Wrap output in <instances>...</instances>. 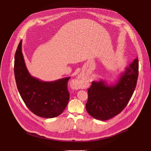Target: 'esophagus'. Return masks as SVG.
<instances>
[{
  "mask_svg": "<svg viewBox=\"0 0 151 151\" xmlns=\"http://www.w3.org/2000/svg\"><path fill=\"white\" fill-rule=\"evenodd\" d=\"M85 85V83L84 81H83L82 79H81V77H79L78 79L73 81V82L72 83V87L75 89L83 88Z\"/></svg>",
  "mask_w": 151,
  "mask_h": 151,
  "instance_id": "34e87169",
  "label": "esophagus"
}]
</instances>
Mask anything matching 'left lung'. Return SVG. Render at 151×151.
I'll return each instance as SVG.
<instances>
[{"mask_svg": "<svg viewBox=\"0 0 151 151\" xmlns=\"http://www.w3.org/2000/svg\"><path fill=\"white\" fill-rule=\"evenodd\" d=\"M139 60L136 58L115 84L108 85L103 80L92 82L88 89L86 109L96 119L108 120L118 115L130 101L136 87Z\"/></svg>", "mask_w": 151, "mask_h": 151, "instance_id": "8db88e82", "label": "left lung"}]
</instances>
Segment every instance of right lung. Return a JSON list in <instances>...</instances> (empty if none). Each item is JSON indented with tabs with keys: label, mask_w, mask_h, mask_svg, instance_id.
Listing matches in <instances>:
<instances>
[{
	"label": "right lung",
	"mask_w": 151,
	"mask_h": 151,
	"mask_svg": "<svg viewBox=\"0 0 151 151\" xmlns=\"http://www.w3.org/2000/svg\"><path fill=\"white\" fill-rule=\"evenodd\" d=\"M19 43L15 54L14 74L19 93L29 110L40 117L60 115L68 106L70 95L68 82L70 77L44 82L29 73Z\"/></svg>",
	"instance_id": "right-lung-1"
}]
</instances>
